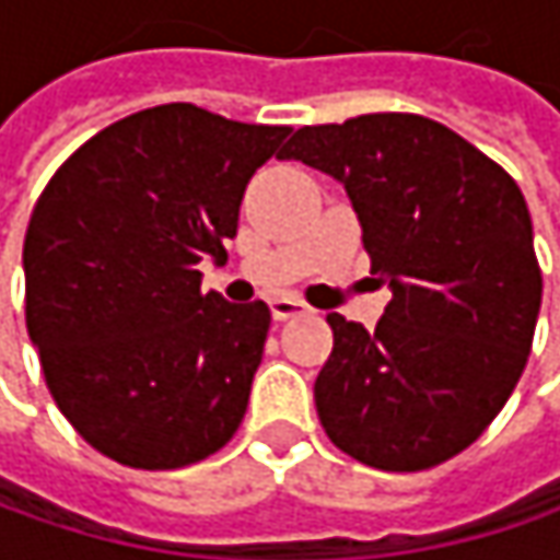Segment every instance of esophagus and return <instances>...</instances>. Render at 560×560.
<instances>
[{"mask_svg": "<svg viewBox=\"0 0 560 560\" xmlns=\"http://www.w3.org/2000/svg\"><path fill=\"white\" fill-rule=\"evenodd\" d=\"M298 314H304V304L298 298H276L272 301V317L276 320H288V317H298Z\"/></svg>", "mask_w": 560, "mask_h": 560, "instance_id": "34e87169", "label": "esophagus"}]
</instances>
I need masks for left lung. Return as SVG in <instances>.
Listing matches in <instances>:
<instances>
[{"mask_svg": "<svg viewBox=\"0 0 560 560\" xmlns=\"http://www.w3.org/2000/svg\"><path fill=\"white\" fill-rule=\"evenodd\" d=\"M279 159L334 174L392 301L370 334L327 314L314 405L353 460L415 474L470 447L512 395L535 337L541 269L503 165L418 113L304 126Z\"/></svg>", "mask_w": 560, "mask_h": 560, "instance_id": "1", "label": "left lung"}]
</instances>
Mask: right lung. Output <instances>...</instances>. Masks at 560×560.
<instances>
[{"instance_id": "right-lung-1", "label": "right lung", "mask_w": 560, "mask_h": 560, "mask_svg": "<svg viewBox=\"0 0 560 560\" xmlns=\"http://www.w3.org/2000/svg\"><path fill=\"white\" fill-rule=\"evenodd\" d=\"M288 132L165 103L86 139L42 190L25 327L60 415L109 460L177 470L243 424L272 314L200 291L197 266L226 259L243 190Z\"/></svg>"}]
</instances>
